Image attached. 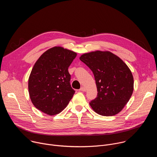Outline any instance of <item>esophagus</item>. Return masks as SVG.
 <instances>
[{
    "mask_svg": "<svg viewBox=\"0 0 157 157\" xmlns=\"http://www.w3.org/2000/svg\"><path fill=\"white\" fill-rule=\"evenodd\" d=\"M79 90H80L81 91H86V89L84 87H82L80 88Z\"/></svg>",
    "mask_w": 157,
    "mask_h": 157,
    "instance_id": "1",
    "label": "esophagus"
}]
</instances>
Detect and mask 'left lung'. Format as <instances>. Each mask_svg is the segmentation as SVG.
<instances>
[{
	"mask_svg": "<svg viewBox=\"0 0 157 157\" xmlns=\"http://www.w3.org/2000/svg\"><path fill=\"white\" fill-rule=\"evenodd\" d=\"M79 59L91 69L96 80L98 93L89 102L92 109L103 116L120 113L133 91V78L127 65L108 51L84 53Z\"/></svg>",
	"mask_w": 157,
	"mask_h": 157,
	"instance_id": "obj_1",
	"label": "left lung"
}]
</instances>
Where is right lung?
<instances>
[{
	"mask_svg": "<svg viewBox=\"0 0 157 157\" xmlns=\"http://www.w3.org/2000/svg\"><path fill=\"white\" fill-rule=\"evenodd\" d=\"M77 53L61 47L44 52L35 63L29 79V93L34 106L50 116L60 113L75 91L68 68Z\"/></svg>",
	"mask_w": 157,
	"mask_h": 157,
	"instance_id": "add662e5",
	"label": "right lung"
}]
</instances>
